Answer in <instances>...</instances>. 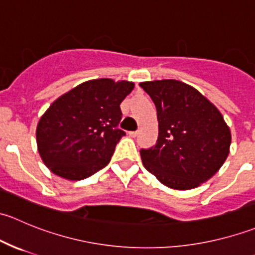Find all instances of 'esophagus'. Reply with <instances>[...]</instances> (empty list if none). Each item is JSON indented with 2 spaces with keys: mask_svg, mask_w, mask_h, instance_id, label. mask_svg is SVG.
Segmentation results:
<instances>
[{
  "mask_svg": "<svg viewBox=\"0 0 255 255\" xmlns=\"http://www.w3.org/2000/svg\"><path fill=\"white\" fill-rule=\"evenodd\" d=\"M128 134H129V137H137L139 132L138 130H130V132H128Z\"/></svg>",
  "mask_w": 255,
  "mask_h": 255,
  "instance_id": "obj_1",
  "label": "esophagus"
}]
</instances>
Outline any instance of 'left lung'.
<instances>
[{
  "label": "left lung",
  "instance_id": "left-lung-1",
  "mask_svg": "<svg viewBox=\"0 0 255 255\" xmlns=\"http://www.w3.org/2000/svg\"><path fill=\"white\" fill-rule=\"evenodd\" d=\"M156 107V144L143 165L165 186L191 190L211 179L230 154L231 130L217 107L179 80L140 82Z\"/></svg>",
  "mask_w": 255,
  "mask_h": 255
}]
</instances>
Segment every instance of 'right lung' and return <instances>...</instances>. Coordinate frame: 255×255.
Masks as SVG:
<instances>
[{
    "instance_id": "right-lung-1",
    "label": "right lung",
    "mask_w": 255,
    "mask_h": 255,
    "mask_svg": "<svg viewBox=\"0 0 255 255\" xmlns=\"http://www.w3.org/2000/svg\"><path fill=\"white\" fill-rule=\"evenodd\" d=\"M133 89L130 81L96 79L56 99L35 132L38 151L49 170L75 181L105 168L126 135L117 128L122 120L120 105Z\"/></svg>"
}]
</instances>
